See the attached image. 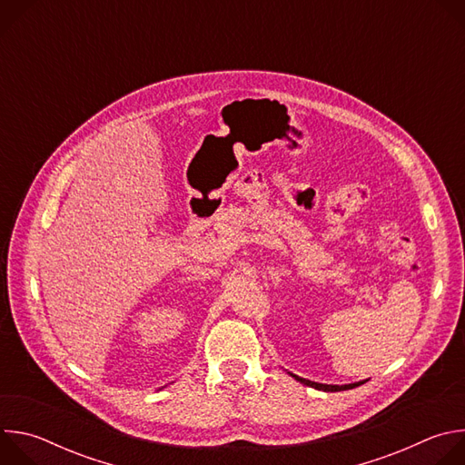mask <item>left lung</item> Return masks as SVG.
Returning a JSON list of instances; mask_svg holds the SVG:
<instances>
[{"instance_id":"obj_1","label":"left lung","mask_w":465,"mask_h":465,"mask_svg":"<svg viewBox=\"0 0 465 465\" xmlns=\"http://www.w3.org/2000/svg\"><path fill=\"white\" fill-rule=\"evenodd\" d=\"M296 381H300V382H303V384H307V386H312V388H316V390H323V391H341V390H351V388H355V386H361L362 382H353V384H342V386H337V384H320V382H312V381H309V379H302V377H298V375H292Z\"/></svg>"}]
</instances>
